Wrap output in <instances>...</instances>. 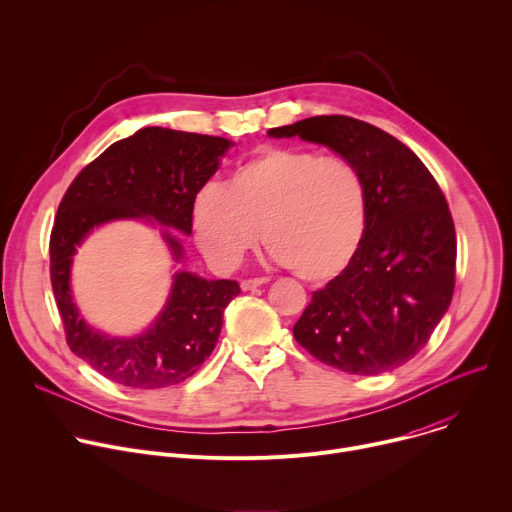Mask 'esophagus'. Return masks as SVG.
<instances>
[{
  "mask_svg": "<svg viewBox=\"0 0 512 512\" xmlns=\"http://www.w3.org/2000/svg\"><path fill=\"white\" fill-rule=\"evenodd\" d=\"M265 283H269V277L243 279V281H241V289H243V291H251V289H255V287H261V285H265Z\"/></svg>",
  "mask_w": 512,
  "mask_h": 512,
  "instance_id": "34e87169",
  "label": "esophagus"
}]
</instances>
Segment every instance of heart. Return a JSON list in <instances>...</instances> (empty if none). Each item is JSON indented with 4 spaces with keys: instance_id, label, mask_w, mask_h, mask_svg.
I'll return each mask as SVG.
<instances>
[{
    "instance_id": "1",
    "label": "heart",
    "mask_w": 512,
    "mask_h": 512,
    "mask_svg": "<svg viewBox=\"0 0 512 512\" xmlns=\"http://www.w3.org/2000/svg\"><path fill=\"white\" fill-rule=\"evenodd\" d=\"M192 225L200 249L218 267H237L263 235L275 261L322 283L358 257L369 231V192L344 158L263 148L223 188L198 190Z\"/></svg>"
}]
</instances>
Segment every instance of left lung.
<instances>
[{"label":"left lung","instance_id":"8db88e82","mask_svg":"<svg viewBox=\"0 0 512 512\" xmlns=\"http://www.w3.org/2000/svg\"><path fill=\"white\" fill-rule=\"evenodd\" d=\"M348 160L369 192V231L354 263L314 291L294 326L320 362L381 375L411 360L450 308L456 231L444 192L423 162L387 131L346 115L273 127Z\"/></svg>","mask_w":512,"mask_h":512}]
</instances>
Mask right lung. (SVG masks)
Here are the masks:
<instances>
[{
  "label": "right lung",
  "instance_id": "add662e5",
  "mask_svg": "<svg viewBox=\"0 0 512 512\" xmlns=\"http://www.w3.org/2000/svg\"><path fill=\"white\" fill-rule=\"evenodd\" d=\"M233 141L166 127H143L119 139L68 186L50 235V279L70 350L113 383L162 389L192 377L210 356L225 308L241 294L237 281L176 271L158 318L135 336H111L81 316L72 296V257L83 241L113 221H143L180 263L192 235V204Z\"/></svg>",
  "mask_w": 512,
  "mask_h": 512
}]
</instances>
